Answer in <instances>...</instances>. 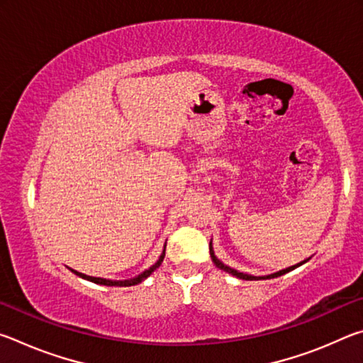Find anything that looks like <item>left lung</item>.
<instances>
[{
  "label": "left lung",
  "instance_id": "1",
  "mask_svg": "<svg viewBox=\"0 0 363 363\" xmlns=\"http://www.w3.org/2000/svg\"><path fill=\"white\" fill-rule=\"evenodd\" d=\"M210 255H211V259H213V262L216 264V267H219L220 270H224V272H227V274H230V275H235L237 279H242V280H266V279H275V277H280V275H284V274H286V272H290V270H293V269H296V267H299V266H303L304 262H307V259H304L303 262H298L296 266H291V267H286V269H284V270H279V272H275V274L264 275V277H255V275H250V274L238 272V270L232 269V267H229V266H225V264H224L223 261H219L218 257H216V255H214L211 242H210Z\"/></svg>",
  "mask_w": 363,
  "mask_h": 363
}]
</instances>
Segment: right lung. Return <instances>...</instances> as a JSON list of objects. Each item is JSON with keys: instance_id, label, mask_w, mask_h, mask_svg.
Segmentation results:
<instances>
[{"instance_id": "obj_1", "label": "right lung", "mask_w": 363, "mask_h": 363, "mask_svg": "<svg viewBox=\"0 0 363 363\" xmlns=\"http://www.w3.org/2000/svg\"><path fill=\"white\" fill-rule=\"evenodd\" d=\"M164 248H167V245H164ZM163 259H164V250H163V253L160 255L158 261H157L155 264H153V266H152L150 269L144 270V272H143V274H139L138 277L130 279V280H107V279H101V277H91V275H84V274H82V272H77V270H73V269H72V272H73V274H77L78 277H82V279H84V280L93 281V284L107 285V286H133V285H138V284H140V281H143V280H145L147 277H149V275L153 272V270L160 267V264L163 262Z\"/></svg>"}]
</instances>
